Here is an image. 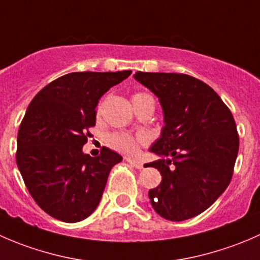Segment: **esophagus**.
<instances>
[{"instance_id": "1", "label": "esophagus", "mask_w": 260, "mask_h": 260, "mask_svg": "<svg viewBox=\"0 0 260 260\" xmlns=\"http://www.w3.org/2000/svg\"><path fill=\"white\" fill-rule=\"evenodd\" d=\"M127 162L129 165H132L133 167H136V169L141 170L143 169V164L141 161H138V159H133V158H127Z\"/></svg>"}]
</instances>
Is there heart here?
<instances>
[{"mask_svg": "<svg viewBox=\"0 0 260 260\" xmlns=\"http://www.w3.org/2000/svg\"><path fill=\"white\" fill-rule=\"evenodd\" d=\"M145 96L148 95L143 93H137L132 96V102L138 101L141 98H145ZM108 142L114 149L122 152V153L133 154L137 152L140 143L146 142V138L143 136L133 137V136L127 135V133H112L108 137Z\"/></svg>", "mask_w": 260, "mask_h": 260, "instance_id": "1", "label": "heart"}]
</instances>
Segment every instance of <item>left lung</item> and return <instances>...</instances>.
Here are the masks:
<instances>
[{
	"label": "left lung",
	"mask_w": 260,
	"mask_h": 260,
	"mask_svg": "<svg viewBox=\"0 0 260 260\" xmlns=\"http://www.w3.org/2000/svg\"><path fill=\"white\" fill-rule=\"evenodd\" d=\"M135 79L158 98L165 125L145 165L162 181L148 191L154 211L183 221L210 208L230 183L239 151L234 117L204 81L176 73L137 72Z\"/></svg>",
	"instance_id": "8db88e82"
}]
</instances>
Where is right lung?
I'll use <instances>...</instances> for the list:
<instances>
[{
	"label": "right lung",
	"instance_id": "right-lung-1",
	"mask_svg": "<svg viewBox=\"0 0 260 260\" xmlns=\"http://www.w3.org/2000/svg\"><path fill=\"white\" fill-rule=\"evenodd\" d=\"M123 72L62 75L28 104L17 135L16 162L28 192L50 216L78 222L99 205L108 175L122 156L103 147L101 156L84 153L88 129L104 93L127 79Z\"/></svg>",
	"mask_w": 260,
	"mask_h": 260
}]
</instances>
